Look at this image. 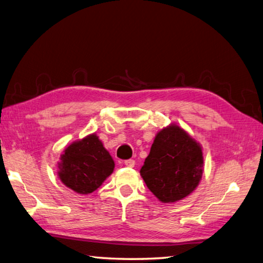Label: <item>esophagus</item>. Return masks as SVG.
Masks as SVG:
<instances>
[{
  "instance_id": "1",
  "label": "esophagus",
  "mask_w": 263,
  "mask_h": 263,
  "mask_svg": "<svg viewBox=\"0 0 263 263\" xmlns=\"http://www.w3.org/2000/svg\"><path fill=\"white\" fill-rule=\"evenodd\" d=\"M124 164L127 166V167H134V165H135V161L134 160H126L125 162H124Z\"/></svg>"
}]
</instances>
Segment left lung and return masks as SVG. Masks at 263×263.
I'll return each instance as SVG.
<instances>
[{
	"label": "left lung",
	"mask_w": 263,
	"mask_h": 263,
	"mask_svg": "<svg viewBox=\"0 0 263 263\" xmlns=\"http://www.w3.org/2000/svg\"><path fill=\"white\" fill-rule=\"evenodd\" d=\"M202 172L201 145L174 124L156 134L141 168L147 188L163 203L188 197L199 184Z\"/></svg>",
	"instance_id": "8db88e82"
}]
</instances>
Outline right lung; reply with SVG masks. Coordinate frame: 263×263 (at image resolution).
Listing matches in <instances>:
<instances>
[{"instance_id": "obj_1", "label": "right lung", "mask_w": 263, "mask_h": 263, "mask_svg": "<svg viewBox=\"0 0 263 263\" xmlns=\"http://www.w3.org/2000/svg\"><path fill=\"white\" fill-rule=\"evenodd\" d=\"M58 177L80 195L96 191L114 172L115 162L96 134L75 141L64 149Z\"/></svg>"}]
</instances>
